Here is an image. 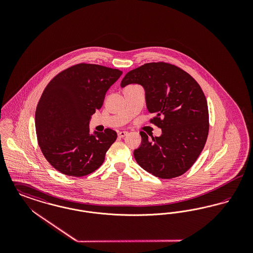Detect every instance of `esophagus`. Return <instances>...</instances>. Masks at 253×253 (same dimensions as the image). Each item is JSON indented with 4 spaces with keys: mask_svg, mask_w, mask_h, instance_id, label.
<instances>
[{
    "mask_svg": "<svg viewBox=\"0 0 253 253\" xmlns=\"http://www.w3.org/2000/svg\"><path fill=\"white\" fill-rule=\"evenodd\" d=\"M127 133H128V132H126V131H121V132H119L118 135H119L120 137H124Z\"/></svg>",
    "mask_w": 253,
    "mask_h": 253,
    "instance_id": "34e87169",
    "label": "esophagus"
}]
</instances>
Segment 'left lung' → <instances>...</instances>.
<instances>
[{"label":"left lung","instance_id":"left-lung-1","mask_svg":"<svg viewBox=\"0 0 253 253\" xmlns=\"http://www.w3.org/2000/svg\"><path fill=\"white\" fill-rule=\"evenodd\" d=\"M144 88L151 122L162 130L133 151L137 164L153 175L169 179L186 172L204 149L209 133V111L204 93L191 75L165 62H151L127 73L121 87Z\"/></svg>","mask_w":253,"mask_h":253}]
</instances>
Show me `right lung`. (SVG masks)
Returning <instances> with one entry per match:
<instances>
[{"label":"right lung","instance_id":"right-lung-1","mask_svg":"<svg viewBox=\"0 0 253 253\" xmlns=\"http://www.w3.org/2000/svg\"><path fill=\"white\" fill-rule=\"evenodd\" d=\"M121 74L119 69L80 63L58 74L45 87L35 114L38 143L61 173L84 176L103 163L117 132L105 129L90 133L89 122Z\"/></svg>","mask_w":253,"mask_h":253}]
</instances>
